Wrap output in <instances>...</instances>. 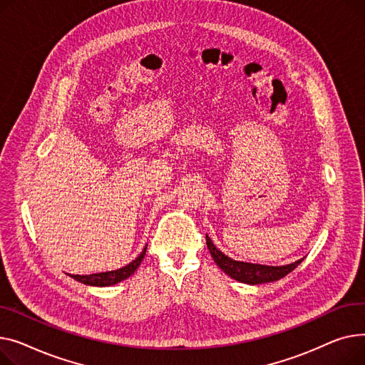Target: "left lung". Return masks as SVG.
I'll return each mask as SVG.
<instances>
[{
	"mask_svg": "<svg viewBox=\"0 0 365 365\" xmlns=\"http://www.w3.org/2000/svg\"><path fill=\"white\" fill-rule=\"evenodd\" d=\"M206 245L212 255L215 264L234 280L246 284H264L277 282L280 278L286 277L289 272H292L299 264L304 261L299 259L296 262L282 265V267H271V265H261V264H250V262H242V261H234L230 256L222 253L215 245L212 243L210 237L206 234Z\"/></svg>",
	"mask_w": 365,
	"mask_h": 365,
	"instance_id": "obj_1",
	"label": "left lung"
}]
</instances>
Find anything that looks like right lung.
Segmentation results:
<instances>
[{
    "instance_id": "1",
    "label": "right lung",
    "mask_w": 365,
    "mask_h": 365,
    "mask_svg": "<svg viewBox=\"0 0 365 365\" xmlns=\"http://www.w3.org/2000/svg\"><path fill=\"white\" fill-rule=\"evenodd\" d=\"M145 249L147 246L144 247V250L140 253V256H137V258L130 262L128 265L119 268V269H115V271H107V272H97V274H90V275H79V274H69L73 280L82 283V284H88V286H97V287H107V286H113V284H118L123 280H126L128 277H131L138 265L141 264L144 255H145Z\"/></svg>"
}]
</instances>
